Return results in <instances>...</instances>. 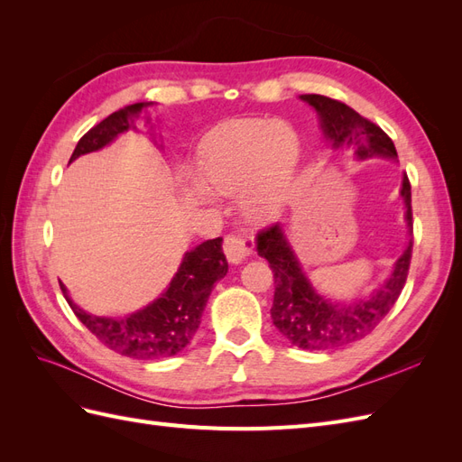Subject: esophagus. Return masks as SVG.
I'll return each instance as SVG.
<instances>
[{"label": "esophagus", "instance_id": "1", "mask_svg": "<svg viewBox=\"0 0 462 462\" xmlns=\"http://www.w3.org/2000/svg\"><path fill=\"white\" fill-rule=\"evenodd\" d=\"M253 239L248 235H239V233H231L226 236L223 241V250H226V256L231 263H241L245 262L250 254H253Z\"/></svg>", "mask_w": 462, "mask_h": 462}]
</instances>
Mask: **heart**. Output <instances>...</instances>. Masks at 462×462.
<instances>
[{"mask_svg":"<svg viewBox=\"0 0 462 462\" xmlns=\"http://www.w3.org/2000/svg\"><path fill=\"white\" fill-rule=\"evenodd\" d=\"M299 160L300 138L289 123L270 117L239 119L206 143L200 175L206 188L219 197L239 192V208L246 219L265 221L287 202ZM207 191L197 187L194 194L208 202L212 194Z\"/></svg>","mask_w":462,"mask_h":462,"instance_id":"obj_1","label":"heart"}]
</instances>
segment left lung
Returning <instances> with one entry per match:
<instances>
[{"instance_id": "left-lung-1", "label": "left lung", "mask_w": 462, "mask_h": 462, "mask_svg": "<svg viewBox=\"0 0 462 462\" xmlns=\"http://www.w3.org/2000/svg\"><path fill=\"white\" fill-rule=\"evenodd\" d=\"M319 119V129L333 150H353L358 162L385 158L397 162V150L391 138L365 119L353 107L319 94H302ZM401 199L404 202V221L412 235L411 183L402 175ZM258 256L270 262L275 279L272 319L283 337L304 351H331L353 345L372 333L397 302L409 275L412 239L395 260L389 277L370 297L355 300H329L319 295L302 270V263L292 250L282 223L263 229L256 236Z\"/></svg>"}]
</instances>
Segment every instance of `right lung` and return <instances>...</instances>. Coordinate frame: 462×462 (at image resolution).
Here are the masks:
<instances>
[{"label":"right lung","mask_w":462,"mask_h":462,"mask_svg":"<svg viewBox=\"0 0 462 462\" xmlns=\"http://www.w3.org/2000/svg\"><path fill=\"white\" fill-rule=\"evenodd\" d=\"M150 106L153 104L138 102L114 111L80 138L69 163L85 153L102 150L119 134L136 129L134 121ZM146 123H150V117H146ZM221 243L223 239L217 236L185 253L177 273L162 295L127 316H94L82 310L69 295L67 287L60 285L75 316L111 351L138 360L175 356L194 337L214 283L226 277L229 270Z\"/></svg>","instance_id":"add662e5"}]
</instances>
